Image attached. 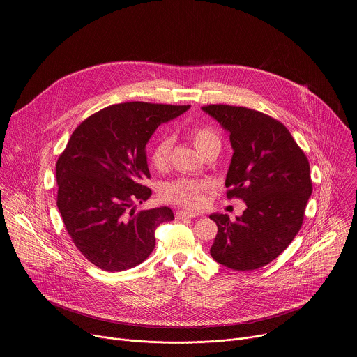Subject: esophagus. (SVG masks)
Listing matches in <instances>:
<instances>
[{"mask_svg": "<svg viewBox=\"0 0 357 357\" xmlns=\"http://www.w3.org/2000/svg\"><path fill=\"white\" fill-rule=\"evenodd\" d=\"M196 213H190V211H183V210H178L176 213H175V216H176V219H185V218H195L196 216Z\"/></svg>", "mask_w": 357, "mask_h": 357, "instance_id": "34e87169", "label": "esophagus"}]
</instances>
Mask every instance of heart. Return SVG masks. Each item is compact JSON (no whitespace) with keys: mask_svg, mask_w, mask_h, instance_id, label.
<instances>
[{"mask_svg":"<svg viewBox=\"0 0 357 357\" xmlns=\"http://www.w3.org/2000/svg\"><path fill=\"white\" fill-rule=\"evenodd\" d=\"M192 139L200 153H203L211 144L219 143V139L215 135L214 131L204 127L195 130V132L192 134ZM171 144L172 142L169 137H162L153 144L151 153H150V161L155 168L161 169L168 164ZM206 189H207L206 182L193 181V179H178V181L165 183L161 189V196L167 202L179 204L183 207H189V208H197L204 202Z\"/></svg>","mask_w":357,"mask_h":357,"instance_id":"b5f03b06","label":"heart"}]
</instances>
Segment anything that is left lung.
<instances>
[{"mask_svg": "<svg viewBox=\"0 0 357 357\" xmlns=\"http://www.w3.org/2000/svg\"><path fill=\"white\" fill-rule=\"evenodd\" d=\"M202 110L230 135L227 197L247 206L234 222L226 214L210 215L218 226L211 257L233 271L262 268L301 229L312 195L309 161L284 126L264 113L227 105Z\"/></svg>", "mask_w": 357, "mask_h": 357, "instance_id": "1", "label": "left lung"}]
</instances>
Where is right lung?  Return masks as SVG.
<instances>
[{
	"label": "right lung",
	"instance_id": "add662e5",
	"mask_svg": "<svg viewBox=\"0 0 357 357\" xmlns=\"http://www.w3.org/2000/svg\"><path fill=\"white\" fill-rule=\"evenodd\" d=\"M188 106L127 102L102 109L73 132L56 162L58 208L73 243L106 272L131 269L150 255L168 207L135 213L151 190L146 144L158 126Z\"/></svg>",
	"mask_w": 357,
	"mask_h": 357
}]
</instances>
